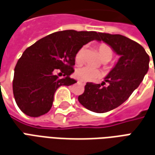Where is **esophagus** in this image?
<instances>
[{
    "label": "esophagus",
    "mask_w": 155,
    "mask_h": 155,
    "mask_svg": "<svg viewBox=\"0 0 155 155\" xmlns=\"http://www.w3.org/2000/svg\"><path fill=\"white\" fill-rule=\"evenodd\" d=\"M78 83H79L80 84H81V85H85V82H84V81H78Z\"/></svg>",
    "instance_id": "34e87169"
}]
</instances>
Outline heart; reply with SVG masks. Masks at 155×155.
<instances>
[{"mask_svg": "<svg viewBox=\"0 0 155 155\" xmlns=\"http://www.w3.org/2000/svg\"><path fill=\"white\" fill-rule=\"evenodd\" d=\"M84 51V47H81L76 52V54L74 55V61H75L76 64H81L82 61H83ZM97 51L100 57L103 61L107 62V61H110L112 57H113L112 49L109 45L105 44V43L98 44ZM74 75L80 81H94V80L101 77V71H98V70L92 69V68L88 67V66H84V67L79 68L78 70H76L75 73H74Z\"/></svg>", "mask_w": 155, "mask_h": 155, "instance_id": "heart-1", "label": "heart"}]
</instances>
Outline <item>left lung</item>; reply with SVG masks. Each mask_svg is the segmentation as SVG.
<instances>
[{
    "label": "left lung",
    "instance_id": "1",
    "mask_svg": "<svg viewBox=\"0 0 155 155\" xmlns=\"http://www.w3.org/2000/svg\"><path fill=\"white\" fill-rule=\"evenodd\" d=\"M99 35L98 41L109 45L120 58L101 84L86 83L78 101L89 110L105 113L123 104L139 87L149 70L150 56L143 46L124 35Z\"/></svg>",
    "mask_w": 155,
    "mask_h": 155
}]
</instances>
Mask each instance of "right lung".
I'll return each instance as SVG.
<instances>
[{
  "instance_id": "1",
  "label": "right lung",
  "mask_w": 155,
  "mask_h": 155,
  "mask_svg": "<svg viewBox=\"0 0 155 155\" xmlns=\"http://www.w3.org/2000/svg\"><path fill=\"white\" fill-rule=\"evenodd\" d=\"M98 39L96 31L67 30L52 33L27 48L15 65L12 84L20 110L31 117L46 114L58 88L76 83L70 75L74 71L78 50Z\"/></svg>"
}]
</instances>
